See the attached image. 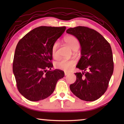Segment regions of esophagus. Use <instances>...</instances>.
Here are the masks:
<instances>
[{"mask_svg": "<svg viewBox=\"0 0 124 124\" xmlns=\"http://www.w3.org/2000/svg\"><path fill=\"white\" fill-rule=\"evenodd\" d=\"M69 73H67V72H65V76H67L68 74Z\"/></svg>", "mask_w": 124, "mask_h": 124, "instance_id": "1", "label": "esophagus"}]
</instances>
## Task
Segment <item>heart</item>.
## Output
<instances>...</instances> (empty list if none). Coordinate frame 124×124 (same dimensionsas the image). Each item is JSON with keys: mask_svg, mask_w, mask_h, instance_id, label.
Listing matches in <instances>:
<instances>
[{"mask_svg": "<svg viewBox=\"0 0 124 124\" xmlns=\"http://www.w3.org/2000/svg\"><path fill=\"white\" fill-rule=\"evenodd\" d=\"M65 41L67 45L72 49L73 50H78L79 48V41L78 39L73 35H68L65 38ZM59 46L58 42L54 43L52 48V54L54 57L57 56V49ZM76 62L74 60H66L62 59L57 61L55 63V67L57 68L62 69V70L68 71L70 70L75 65Z\"/></svg>", "mask_w": 124, "mask_h": 124, "instance_id": "obj_1", "label": "heart"}]
</instances>
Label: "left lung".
Returning <instances> with one entry per match:
<instances>
[{"mask_svg":"<svg viewBox=\"0 0 124 124\" xmlns=\"http://www.w3.org/2000/svg\"><path fill=\"white\" fill-rule=\"evenodd\" d=\"M67 33L79 40L81 57L76 67L77 79L70 89L81 100L92 101L103 95L107 89L113 72L111 47L99 33L85 26L69 28Z\"/></svg>","mask_w":124,"mask_h":124,"instance_id":"1","label":"left lung"}]
</instances>
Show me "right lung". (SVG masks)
<instances>
[{"label":"right lung","mask_w":124,"mask_h":124,"mask_svg":"<svg viewBox=\"0 0 124 124\" xmlns=\"http://www.w3.org/2000/svg\"><path fill=\"white\" fill-rule=\"evenodd\" d=\"M65 26H39L27 33L17 45L13 72L18 90L29 101L45 99L52 94L62 70H52V48ZM50 69L51 70H48Z\"/></svg>","instance_id":"add662e5"}]
</instances>
